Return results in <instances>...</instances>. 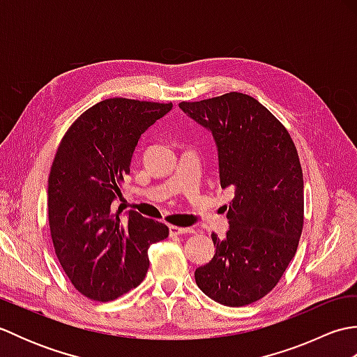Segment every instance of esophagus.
Listing matches in <instances>:
<instances>
[{"label":"esophagus","instance_id":"1","mask_svg":"<svg viewBox=\"0 0 357 357\" xmlns=\"http://www.w3.org/2000/svg\"><path fill=\"white\" fill-rule=\"evenodd\" d=\"M172 236H178V234H185V233H195V229L192 227H178V225H170L169 227Z\"/></svg>","mask_w":357,"mask_h":357}]
</instances>
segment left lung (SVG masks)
<instances>
[{"mask_svg":"<svg viewBox=\"0 0 357 357\" xmlns=\"http://www.w3.org/2000/svg\"><path fill=\"white\" fill-rule=\"evenodd\" d=\"M213 135L221 187L234 198L224 239L211 233L216 253L196 268L208 298L227 307L268 294L294 257L304 227V178L290 133L268 109L239 92L179 104Z\"/></svg>","mask_w":357,"mask_h":357,"instance_id":"8db88e82","label":"left lung"}]
</instances>
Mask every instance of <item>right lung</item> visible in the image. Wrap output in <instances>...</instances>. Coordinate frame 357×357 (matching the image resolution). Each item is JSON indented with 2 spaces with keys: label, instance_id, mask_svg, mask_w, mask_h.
<instances>
[{
  "label": "right lung",
  "instance_id": "obj_1",
  "mask_svg": "<svg viewBox=\"0 0 357 357\" xmlns=\"http://www.w3.org/2000/svg\"><path fill=\"white\" fill-rule=\"evenodd\" d=\"M173 104L110 98L69 127L49 174L52 242L67 278L86 298L109 302L138 287L149 270V248L169 227L113 201L130 173L141 135Z\"/></svg>",
  "mask_w": 357,
  "mask_h": 357
}]
</instances>
